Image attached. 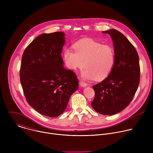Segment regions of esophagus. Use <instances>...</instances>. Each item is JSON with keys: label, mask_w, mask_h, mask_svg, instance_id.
Instances as JSON below:
<instances>
[{"label": "esophagus", "mask_w": 153, "mask_h": 153, "mask_svg": "<svg viewBox=\"0 0 153 153\" xmlns=\"http://www.w3.org/2000/svg\"><path fill=\"white\" fill-rule=\"evenodd\" d=\"M79 83H80V85L82 87H85L86 86H87V83L86 82H85L84 81H83V80H80Z\"/></svg>", "instance_id": "esophagus-1"}]
</instances>
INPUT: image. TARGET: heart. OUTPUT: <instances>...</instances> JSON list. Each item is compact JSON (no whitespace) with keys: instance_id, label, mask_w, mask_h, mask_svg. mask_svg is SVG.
Returning <instances> with one entry per match:
<instances>
[{"instance_id":"b5f03b06","label":"heart","mask_w":153,"mask_h":153,"mask_svg":"<svg viewBox=\"0 0 153 153\" xmlns=\"http://www.w3.org/2000/svg\"><path fill=\"white\" fill-rule=\"evenodd\" d=\"M74 51L65 48L63 57L68 68L76 71L85 68L82 76L87 79L101 80L111 73L116 62V52L113 46L102 44L91 39H83L76 42Z\"/></svg>"}]
</instances>
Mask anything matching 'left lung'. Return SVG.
<instances>
[{
	"instance_id": "1",
	"label": "left lung",
	"mask_w": 153,
	"mask_h": 153,
	"mask_svg": "<svg viewBox=\"0 0 153 153\" xmlns=\"http://www.w3.org/2000/svg\"><path fill=\"white\" fill-rule=\"evenodd\" d=\"M108 33L113 41L116 52L114 67L105 79L93 86L95 96L91 105L103 115H114L133 100L140 82V69L137 52L126 37L113 29Z\"/></svg>"
}]
</instances>
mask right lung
Instances as JSON below:
<instances>
[{
	"mask_svg": "<svg viewBox=\"0 0 153 153\" xmlns=\"http://www.w3.org/2000/svg\"><path fill=\"white\" fill-rule=\"evenodd\" d=\"M65 34H42L25 48L20 80L28 104L40 114L55 117L66 109L79 87L76 74L63 68L60 54Z\"/></svg>",
	"mask_w": 153,
	"mask_h": 153,
	"instance_id": "right-lung-1",
	"label": "right lung"
}]
</instances>
